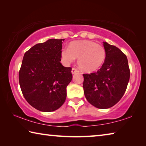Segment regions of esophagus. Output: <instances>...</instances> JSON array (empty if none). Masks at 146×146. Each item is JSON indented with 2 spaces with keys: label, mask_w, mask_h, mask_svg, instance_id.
I'll return each mask as SVG.
<instances>
[{
  "label": "esophagus",
  "mask_w": 146,
  "mask_h": 146,
  "mask_svg": "<svg viewBox=\"0 0 146 146\" xmlns=\"http://www.w3.org/2000/svg\"><path fill=\"white\" fill-rule=\"evenodd\" d=\"M78 72V71L76 70L75 68H72V70H71V73L73 74H75V73H77Z\"/></svg>",
  "instance_id": "esophagus-1"
}]
</instances>
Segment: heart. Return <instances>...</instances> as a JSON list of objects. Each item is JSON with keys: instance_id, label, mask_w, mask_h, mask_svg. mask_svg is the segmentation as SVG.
I'll list each match as a JSON object with an SVG mask.
<instances>
[{"instance_id": "obj_1", "label": "heart", "mask_w": 146, "mask_h": 146, "mask_svg": "<svg viewBox=\"0 0 146 146\" xmlns=\"http://www.w3.org/2000/svg\"><path fill=\"white\" fill-rule=\"evenodd\" d=\"M61 57L66 63L78 58V66L86 73H93L102 67L106 59L104 48L91 40H77L71 42L69 48L61 51Z\"/></svg>"}]
</instances>
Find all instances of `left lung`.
Masks as SVG:
<instances>
[{
  "mask_svg": "<svg viewBox=\"0 0 146 146\" xmlns=\"http://www.w3.org/2000/svg\"><path fill=\"white\" fill-rule=\"evenodd\" d=\"M104 63L96 73L84 74L83 88L86 99L98 109L115 105L123 97L129 80L127 56L120 49L106 42Z\"/></svg>",
  "mask_w": 146,
  "mask_h": 146,
  "instance_id": "8db88e82",
  "label": "left lung"
}]
</instances>
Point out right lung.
<instances>
[{"instance_id": "right-lung-1", "label": "right lung", "mask_w": 146, "mask_h": 146, "mask_svg": "<svg viewBox=\"0 0 146 146\" xmlns=\"http://www.w3.org/2000/svg\"><path fill=\"white\" fill-rule=\"evenodd\" d=\"M65 39H49L24 54L19 84L25 99L37 110L54 111L66 98V87L72 80L71 68L62 65L61 49Z\"/></svg>"}]
</instances>
